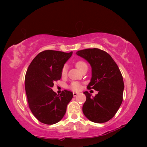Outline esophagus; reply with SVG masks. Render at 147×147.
I'll return each mask as SVG.
<instances>
[{
    "label": "esophagus",
    "instance_id": "obj_1",
    "mask_svg": "<svg viewBox=\"0 0 147 147\" xmlns=\"http://www.w3.org/2000/svg\"><path fill=\"white\" fill-rule=\"evenodd\" d=\"M73 93V96H76L78 94V92H74Z\"/></svg>",
    "mask_w": 147,
    "mask_h": 147
}]
</instances>
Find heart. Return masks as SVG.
Returning <instances> with one entry per match:
<instances>
[{"label": "heart", "mask_w": 147, "mask_h": 147, "mask_svg": "<svg viewBox=\"0 0 147 147\" xmlns=\"http://www.w3.org/2000/svg\"><path fill=\"white\" fill-rule=\"evenodd\" d=\"M76 67H78V69L79 70H82L83 67H85V65H87L85 63V62L83 61H78L76 62ZM67 67L66 65H64V66L62 67V71H61V74L62 76H65V75L67 74ZM70 87L71 88L72 90H80V85L79 83H78L76 82H73L70 85Z\"/></svg>", "instance_id": "1"}]
</instances>
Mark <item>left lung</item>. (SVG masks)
<instances>
[{"mask_svg":"<svg viewBox=\"0 0 147 147\" xmlns=\"http://www.w3.org/2000/svg\"><path fill=\"white\" fill-rule=\"evenodd\" d=\"M76 54L92 67V78L87 88L98 92L95 96L83 92L86 97L83 114L93 123H105L114 116L123 102L124 85L121 71L111 56L102 50L87 49Z\"/></svg>","mask_w":147,"mask_h":147,"instance_id":"8db88e82","label":"left lung"}]
</instances>
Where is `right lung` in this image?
Instances as JSON below:
<instances>
[{
	"label": "right lung",
	"mask_w": 147,
	"mask_h": 147,
	"mask_svg": "<svg viewBox=\"0 0 147 147\" xmlns=\"http://www.w3.org/2000/svg\"><path fill=\"white\" fill-rule=\"evenodd\" d=\"M69 53L47 50L39 53L31 62L25 76V90L29 107L41 123L54 124L60 121L73 98V93L64 90L60 95L53 91L55 81L61 78V71L69 59Z\"/></svg>",
	"instance_id": "1"
}]
</instances>
